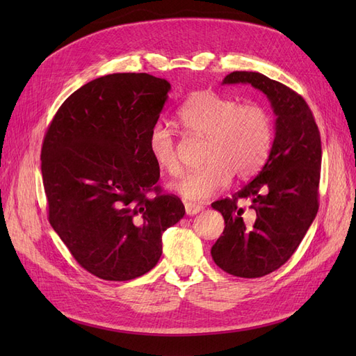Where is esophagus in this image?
I'll list each match as a JSON object with an SVG mask.
<instances>
[{
	"label": "esophagus",
	"instance_id": "obj_1",
	"mask_svg": "<svg viewBox=\"0 0 356 356\" xmlns=\"http://www.w3.org/2000/svg\"><path fill=\"white\" fill-rule=\"evenodd\" d=\"M184 207H186L187 215H196V213H199L200 211H203L202 204H195V203H190V202H186Z\"/></svg>",
	"mask_w": 356,
	"mask_h": 356
}]
</instances>
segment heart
Masks as SVG:
<instances>
[{
    "instance_id": "1",
    "label": "heart",
    "mask_w": 356,
    "mask_h": 356,
    "mask_svg": "<svg viewBox=\"0 0 356 356\" xmlns=\"http://www.w3.org/2000/svg\"><path fill=\"white\" fill-rule=\"evenodd\" d=\"M181 124L208 139L203 161L207 165L182 177L174 190L191 202H204L229 184L230 178L246 179L255 175L270 153L273 118L261 104L202 90L193 93L178 111ZM148 149L154 163L169 175L179 172L175 138L163 123H156L148 134Z\"/></svg>"
}]
</instances>
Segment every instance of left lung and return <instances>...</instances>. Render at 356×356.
Wrapping results in <instances>:
<instances>
[{
    "instance_id": "obj_1",
    "label": "left lung",
    "mask_w": 356,
    "mask_h": 356,
    "mask_svg": "<svg viewBox=\"0 0 356 356\" xmlns=\"http://www.w3.org/2000/svg\"><path fill=\"white\" fill-rule=\"evenodd\" d=\"M251 84L270 101L275 139L258 175L230 199L212 203L225 227L211 255L224 272L261 277L285 264L303 241L318 212L321 135L306 101L285 84L260 72L234 71L222 84ZM241 201L250 204L246 219Z\"/></svg>"
}]
</instances>
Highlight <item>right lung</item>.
<instances>
[{"label":"right lung","mask_w":356,"mask_h":356,"mask_svg":"<svg viewBox=\"0 0 356 356\" xmlns=\"http://www.w3.org/2000/svg\"><path fill=\"white\" fill-rule=\"evenodd\" d=\"M169 90L145 72L104 75L67 98L44 136L49 221L77 263L105 281L152 270L161 234L186 213L156 186L160 168L148 149Z\"/></svg>","instance_id":"obj_1"}]
</instances>
